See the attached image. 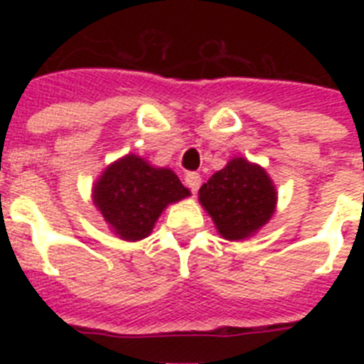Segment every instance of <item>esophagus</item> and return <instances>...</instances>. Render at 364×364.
<instances>
[{
	"label": "esophagus",
	"instance_id": "esophagus-1",
	"mask_svg": "<svg viewBox=\"0 0 364 364\" xmlns=\"http://www.w3.org/2000/svg\"><path fill=\"white\" fill-rule=\"evenodd\" d=\"M184 184L188 186L193 193H197L198 188H200V184H202V176L198 175V173H188L184 178Z\"/></svg>",
	"mask_w": 364,
	"mask_h": 364
}]
</instances>
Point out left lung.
<instances>
[{"mask_svg": "<svg viewBox=\"0 0 364 364\" xmlns=\"http://www.w3.org/2000/svg\"><path fill=\"white\" fill-rule=\"evenodd\" d=\"M198 200L224 239L242 240L272 218L277 191L262 167L246 159H231L202 186Z\"/></svg>", "mask_w": 364, "mask_h": 364, "instance_id": "1", "label": "left lung"}]
</instances>
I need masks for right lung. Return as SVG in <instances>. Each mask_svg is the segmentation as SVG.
Here are the masks:
<instances>
[{"label": "right lung", "instance_id": "1", "mask_svg": "<svg viewBox=\"0 0 364 364\" xmlns=\"http://www.w3.org/2000/svg\"><path fill=\"white\" fill-rule=\"evenodd\" d=\"M189 189L167 167H153L136 154L112 162L92 188V200L111 230L124 240L146 239L154 222Z\"/></svg>", "mask_w": 364, "mask_h": 364}]
</instances>
